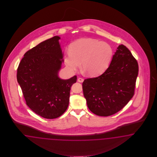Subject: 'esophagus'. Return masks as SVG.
Wrapping results in <instances>:
<instances>
[{
    "label": "esophagus",
    "instance_id": "obj_1",
    "mask_svg": "<svg viewBox=\"0 0 157 157\" xmlns=\"http://www.w3.org/2000/svg\"><path fill=\"white\" fill-rule=\"evenodd\" d=\"M78 81L79 82H83V81H84V79L83 78H79L78 79Z\"/></svg>",
    "mask_w": 157,
    "mask_h": 157
}]
</instances>
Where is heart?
<instances>
[{"instance_id": "1", "label": "heart", "mask_w": 157, "mask_h": 157, "mask_svg": "<svg viewBox=\"0 0 157 157\" xmlns=\"http://www.w3.org/2000/svg\"><path fill=\"white\" fill-rule=\"evenodd\" d=\"M114 51L109 43L92 38H81L72 43L70 52L63 57L64 63L70 71H77L81 66L88 76L103 74L110 66Z\"/></svg>"}]
</instances>
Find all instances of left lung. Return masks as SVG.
<instances>
[{"label":"left lung","instance_id":"left-lung-1","mask_svg":"<svg viewBox=\"0 0 157 157\" xmlns=\"http://www.w3.org/2000/svg\"><path fill=\"white\" fill-rule=\"evenodd\" d=\"M138 71L137 60L127 48L120 45L109 68L100 76L83 82V95L91 112L109 116L123 109L134 95Z\"/></svg>","mask_w":157,"mask_h":157}]
</instances>
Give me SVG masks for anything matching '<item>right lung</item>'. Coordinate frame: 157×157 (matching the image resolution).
<instances>
[{
    "label": "right lung",
    "instance_id": "obj_1",
    "mask_svg": "<svg viewBox=\"0 0 157 157\" xmlns=\"http://www.w3.org/2000/svg\"><path fill=\"white\" fill-rule=\"evenodd\" d=\"M55 36L29 50L19 63L17 78L26 105L45 119H55L66 110L72 85L76 75L63 80L58 72L63 62V53Z\"/></svg>",
    "mask_w": 157,
    "mask_h": 157
}]
</instances>
